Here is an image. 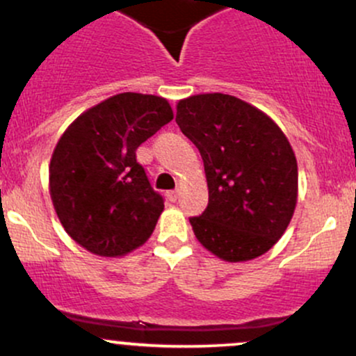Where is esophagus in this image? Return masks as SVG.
<instances>
[{
    "instance_id": "obj_1",
    "label": "esophagus",
    "mask_w": 356,
    "mask_h": 356,
    "mask_svg": "<svg viewBox=\"0 0 356 356\" xmlns=\"http://www.w3.org/2000/svg\"><path fill=\"white\" fill-rule=\"evenodd\" d=\"M165 196H167V199H169L170 202H175V201H177V197H179V191H177V189H174V191H167Z\"/></svg>"
}]
</instances>
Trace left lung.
<instances>
[{"label":"left lung","instance_id":"left-lung-1","mask_svg":"<svg viewBox=\"0 0 356 356\" xmlns=\"http://www.w3.org/2000/svg\"><path fill=\"white\" fill-rule=\"evenodd\" d=\"M175 121L208 179V206L189 218L194 235L226 261L264 255L298 201V162L286 135L260 109L221 92L179 101Z\"/></svg>","mask_w":356,"mask_h":356}]
</instances>
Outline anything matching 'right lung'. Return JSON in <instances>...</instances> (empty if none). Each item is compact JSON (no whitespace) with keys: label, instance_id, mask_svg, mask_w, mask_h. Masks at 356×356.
<instances>
[{"label":"right lung","instance_id":"add662e5","mask_svg":"<svg viewBox=\"0 0 356 356\" xmlns=\"http://www.w3.org/2000/svg\"><path fill=\"white\" fill-rule=\"evenodd\" d=\"M174 118L167 99L121 92L83 113L50 160V196L65 232L101 257H121L154 232L163 197L136 148Z\"/></svg>","mask_w":356,"mask_h":356}]
</instances>
